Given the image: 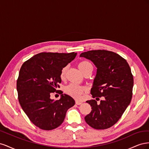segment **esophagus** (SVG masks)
Returning <instances> with one entry per match:
<instances>
[{
    "label": "esophagus",
    "instance_id": "34e87169",
    "mask_svg": "<svg viewBox=\"0 0 149 149\" xmlns=\"http://www.w3.org/2000/svg\"><path fill=\"white\" fill-rule=\"evenodd\" d=\"M82 104L81 102H80V101H76V104L80 105V104Z\"/></svg>",
    "mask_w": 149,
    "mask_h": 149
}]
</instances>
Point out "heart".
Masks as SVG:
<instances>
[{
  "label": "heart",
  "mask_w": 149,
  "mask_h": 149,
  "mask_svg": "<svg viewBox=\"0 0 149 149\" xmlns=\"http://www.w3.org/2000/svg\"><path fill=\"white\" fill-rule=\"evenodd\" d=\"M78 68L81 71L82 73H84V71L90 68H93V66L91 64V63H89L88 61H82L79 63ZM66 70L67 66H65L62 68L60 73V78L61 79H63L65 78ZM86 91L87 89L84 86H79L74 83H71L66 86L65 88V92L66 94L75 99H77V100H79L83 94L86 92Z\"/></svg>",
  "instance_id": "obj_1"
}]
</instances>
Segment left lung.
Returning a JSON list of instances; mask_svg holds the SVG:
<instances>
[{
    "label": "left lung",
    "mask_w": 149,
    "mask_h": 149,
    "mask_svg": "<svg viewBox=\"0 0 149 149\" xmlns=\"http://www.w3.org/2000/svg\"><path fill=\"white\" fill-rule=\"evenodd\" d=\"M97 67L91 94L96 100L87 101L92 111L85 116L91 127L106 129L114 125L123 116L132 97L134 86L131 70L124 58L105 49L91 50L81 53ZM104 97L98 104L96 100Z\"/></svg>",
    "instance_id": "8db88e82"
}]
</instances>
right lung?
Returning a JSON list of instances; mask_svg holds the SVG:
<instances>
[{"instance_id": "1", "label": "right lung", "mask_w": 149, "mask_h": 149, "mask_svg": "<svg viewBox=\"0 0 149 149\" xmlns=\"http://www.w3.org/2000/svg\"><path fill=\"white\" fill-rule=\"evenodd\" d=\"M76 53L42 52L37 54L22 65L17 81L20 104L35 125L49 130L63 123L67 110L75 101L67 94H61L59 100L53 101L50 95L61 83L62 68L73 61Z\"/></svg>"}]
</instances>
